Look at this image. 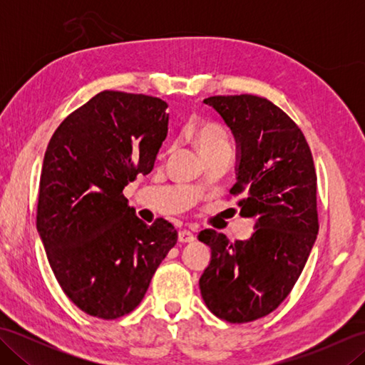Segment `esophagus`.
<instances>
[{
  "label": "esophagus",
  "mask_w": 365,
  "mask_h": 365,
  "mask_svg": "<svg viewBox=\"0 0 365 365\" xmlns=\"http://www.w3.org/2000/svg\"><path fill=\"white\" fill-rule=\"evenodd\" d=\"M195 240H196L195 234H192V232H190V230H187V229L178 232V242H180V243H192Z\"/></svg>",
  "instance_id": "obj_1"
}]
</instances>
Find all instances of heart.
<instances>
[{
    "instance_id": "b5f03b06",
    "label": "heart",
    "mask_w": 365,
    "mask_h": 365,
    "mask_svg": "<svg viewBox=\"0 0 365 365\" xmlns=\"http://www.w3.org/2000/svg\"><path fill=\"white\" fill-rule=\"evenodd\" d=\"M195 143H196L197 150L202 153L207 150H212L221 144H227V136L218 125H213V123H204V125H200L196 130Z\"/></svg>"
}]
</instances>
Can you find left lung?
<instances>
[{
	"label": "left lung",
	"instance_id": "8db88e82",
	"mask_svg": "<svg viewBox=\"0 0 365 365\" xmlns=\"http://www.w3.org/2000/svg\"><path fill=\"white\" fill-rule=\"evenodd\" d=\"M204 103L218 113L237 143L242 216L255 221L247 240L212 229L197 235L212 257L199 279L207 307L230 323L273 312L298 281L319 234L317 174L306 138L289 115L257 96H216Z\"/></svg>",
	"mask_w": 365,
	"mask_h": 365
}]
</instances>
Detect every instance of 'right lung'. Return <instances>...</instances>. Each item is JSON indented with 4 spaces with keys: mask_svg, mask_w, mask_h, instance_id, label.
<instances>
[{
    "mask_svg": "<svg viewBox=\"0 0 365 365\" xmlns=\"http://www.w3.org/2000/svg\"><path fill=\"white\" fill-rule=\"evenodd\" d=\"M166 108L158 97L103 91L64 119L46 147L37 232L61 289L98 319L133 311L177 243L173 224L147 226L122 195L153 169Z\"/></svg>",
    "mask_w": 365,
    "mask_h": 365,
    "instance_id": "obj_1",
    "label": "right lung"
}]
</instances>
